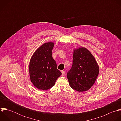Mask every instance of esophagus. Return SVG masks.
<instances>
[{"instance_id":"obj_1","label":"esophagus","mask_w":121,"mask_h":121,"mask_svg":"<svg viewBox=\"0 0 121 121\" xmlns=\"http://www.w3.org/2000/svg\"><path fill=\"white\" fill-rule=\"evenodd\" d=\"M61 72H62V76H63L65 75V71H63V70H62V71H61Z\"/></svg>"}]
</instances>
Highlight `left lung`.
<instances>
[{
    "label": "left lung",
    "mask_w": 121,
    "mask_h": 121,
    "mask_svg": "<svg viewBox=\"0 0 121 121\" xmlns=\"http://www.w3.org/2000/svg\"><path fill=\"white\" fill-rule=\"evenodd\" d=\"M99 70L94 57L87 49L74 50L72 65L67 75L70 86L79 92L88 90L95 82Z\"/></svg>",
    "instance_id": "1"
}]
</instances>
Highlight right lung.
Here are the masks:
<instances>
[{
  "label": "right lung",
  "mask_w": 121,
  "mask_h": 121,
  "mask_svg": "<svg viewBox=\"0 0 121 121\" xmlns=\"http://www.w3.org/2000/svg\"><path fill=\"white\" fill-rule=\"evenodd\" d=\"M53 42H47L35 52L29 64L30 80L38 89L47 90L53 87L61 74L52 56Z\"/></svg>",
  "instance_id": "right-lung-1"
}]
</instances>
